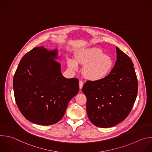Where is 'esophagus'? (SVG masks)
Returning a JSON list of instances; mask_svg holds the SVG:
<instances>
[{
    "label": "esophagus",
    "instance_id": "obj_1",
    "mask_svg": "<svg viewBox=\"0 0 152 152\" xmlns=\"http://www.w3.org/2000/svg\"><path fill=\"white\" fill-rule=\"evenodd\" d=\"M83 81L80 80V81H79V88H80V90L82 89V87H83Z\"/></svg>",
    "mask_w": 152,
    "mask_h": 152
}]
</instances>
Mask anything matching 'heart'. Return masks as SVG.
I'll return each mask as SVG.
<instances>
[{
  "label": "heart",
  "instance_id": "1",
  "mask_svg": "<svg viewBox=\"0 0 152 152\" xmlns=\"http://www.w3.org/2000/svg\"><path fill=\"white\" fill-rule=\"evenodd\" d=\"M77 64L85 66L83 75L86 79L95 81L108 75L113 66V61L110 57L103 54L100 49L92 48L77 54L75 60H68L69 67L73 70L77 69Z\"/></svg>",
  "mask_w": 152,
  "mask_h": 152
}]
</instances>
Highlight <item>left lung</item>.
<instances>
[{"label": "left lung", "mask_w": 152, "mask_h": 152, "mask_svg": "<svg viewBox=\"0 0 152 152\" xmlns=\"http://www.w3.org/2000/svg\"><path fill=\"white\" fill-rule=\"evenodd\" d=\"M117 60L103 79L88 80L82 92L86 95L89 121L100 128L114 126L126 119L135 102L138 80L131 58L116 47Z\"/></svg>", "instance_id": "1"}]
</instances>
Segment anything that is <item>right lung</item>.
Segmentation results:
<instances>
[{"label":"right lung","instance_id":"obj_1","mask_svg":"<svg viewBox=\"0 0 152 152\" xmlns=\"http://www.w3.org/2000/svg\"><path fill=\"white\" fill-rule=\"evenodd\" d=\"M57 49L34 48L20 61L14 76L17 106L29 121L40 125L57 123L63 117L70 99L79 92V80L67 79L56 59Z\"/></svg>","mask_w":152,"mask_h":152}]
</instances>
